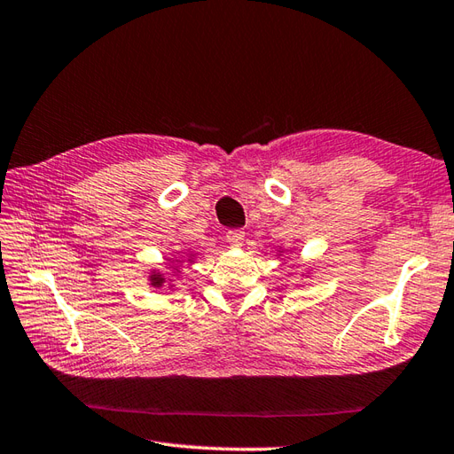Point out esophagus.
Wrapping results in <instances>:
<instances>
[{
  "mask_svg": "<svg viewBox=\"0 0 454 454\" xmlns=\"http://www.w3.org/2000/svg\"><path fill=\"white\" fill-rule=\"evenodd\" d=\"M244 239H246V234L241 230H228L226 231V241L231 247H239L241 244H244Z\"/></svg>",
  "mask_w": 454,
  "mask_h": 454,
  "instance_id": "34e87169",
  "label": "esophagus"
}]
</instances>
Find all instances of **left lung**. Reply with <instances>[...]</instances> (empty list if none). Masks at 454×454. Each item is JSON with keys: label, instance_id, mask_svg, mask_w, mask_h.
<instances>
[{"label": "left lung", "instance_id": "1", "mask_svg": "<svg viewBox=\"0 0 454 454\" xmlns=\"http://www.w3.org/2000/svg\"><path fill=\"white\" fill-rule=\"evenodd\" d=\"M280 253H282V251H280Z\"/></svg>", "mask_w": 454, "mask_h": 454}]
</instances>
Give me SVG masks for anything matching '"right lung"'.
I'll list each match as a JSON object with an SVG mask.
<instances>
[{"label": "right lung", "mask_w": 454, "mask_h": 454, "mask_svg": "<svg viewBox=\"0 0 454 454\" xmlns=\"http://www.w3.org/2000/svg\"><path fill=\"white\" fill-rule=\"evenodd\" d=\"M193 257H195V253H189V262H193ZM177 261V259H176ZM149 284L153 288H162L164 284H168V288H174V280L170 278V277H166V275H162L160 270H151V277H149Z\"/></svg>", "instance_id": "add662e5"}]
</instances>
